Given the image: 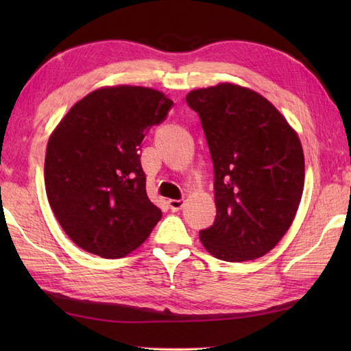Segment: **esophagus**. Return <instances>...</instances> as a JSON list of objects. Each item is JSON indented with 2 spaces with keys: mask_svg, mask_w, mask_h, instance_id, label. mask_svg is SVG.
I'll list each match as a JSON object with an SVG mask.
<instances>
[{
  "mask_svg": "<svg viewBox=\"0 0 351 351\" xmlns=\"http://www.w3.org/2000/svg\"><path fill=\"white\" fill-rule=\"evenodd\" d=\"M167 204H169V208L171 211H180L184 206V200L182 199H169Z\"/></svg>",
  "mask_w": 351,
  "mask_h": 351,
  "instance_id": "34e87169",
  "label": "esophagus"
}]
</instances>
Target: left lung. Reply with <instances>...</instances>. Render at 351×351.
Here are the masks:
<instances>
[{"instance_id":"left-lung-1","label":"left lung","mask_w":351,"mask_h":351,"mask_svg":"<svg viewBox=\"0 0 351 351\" xmlns=\"http://www.w3.org/2000/svg\"><path fill=\"white\" fill-rule=\"evenodd\" d=\"M189 106L214 162V225L199 232L214 258L244 263L276 247L293 225L304 185L300 138L280 111L252 88H196Z\"/></svg>"}]
</instances>
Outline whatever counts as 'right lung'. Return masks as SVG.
I'll use <instances>...</instances> for the list:
<instances>
[{
	"mask_svg": "<svg viewBox=\"0 0 351 351\" xmlns=\"http://www.w3.org/2000/svg\"><path fill=\"white\" fill-rule=\"evenodd\" d=\"M173 101L151 87L107 86L73 104L51 132L45 187L57 221L78 247L123 258L161 219L146 195L138 149Z\"/></svg>",
	"mask_w": 351,
	"mask_h": 351,
	"instance_id": "1",
	"label": "right lung"
}]
</instances>
